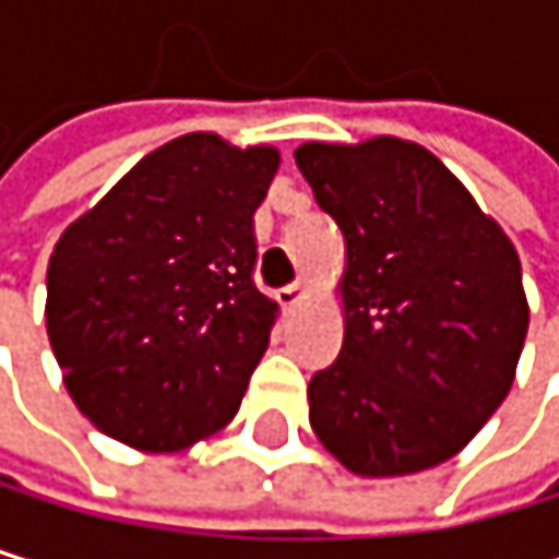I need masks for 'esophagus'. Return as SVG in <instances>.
I'll return each instance as SVG.
<instances>
[{"label":"esophagus","instance_id":"1","mask_svg":"<svg viewBox=\"0 0 559 559\" xmlns=\"http://www.w3.org/2000/svg\"><path fill=\"white\" fill-rule=\"evenodd\" d=\"M274 298H277V305H282L285 311H295V308L308 298V288H305V285H292V288H282Z\"/></svg>","mask_w":559,"mask_h":559}]
</instances>
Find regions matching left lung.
<instances>
[{
	"label": "left lung",
	"instance_id": "1",
	"mask_svg": "<svg viewBox=\"0 0 559 559\" xmlns=\"http://www.w3.org/2000/svg\"><path fill=\"white\" fill-rule=\"evenodd\" d=\"M295 164L345 238L342 352L308 385L318 442L369 479L453 460L516 379L530 305L513 241L413 140H314Z\"/></svg>",
	"mask_w": 559,
	"mask_h": 559
}]
</instances>
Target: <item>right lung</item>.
<instances>
[{
    "instance_id": "1",
    "label": "right lung",
    "mask_w": 559,
    "mask_h": 559,
    "mask_svg": "<svg viewBox=\"0 0 559 559\" xmlns=\"http://www.w3.org/2000/svg\"><path fill=\"white\" fill-rule=\"evenodd\" d=\"M274 146L183 133L123 174L49 258L46 335L76 409L140 453H180L241 409L277 305L254 288Z\"/></svg>"
}]
</instances>
